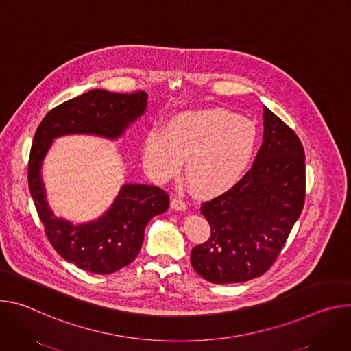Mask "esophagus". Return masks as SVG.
Returning <instances> with one entry per match:
<instances>
[{"mask_svg": "<svg viewBox=\"0 0 351 351\" xmlns=\"http://www.w3.org/2000/svg\"><path fill=\"white\" fill-rule=\"evenodd\" d=\"M171 207H172L173 210H176V211H184V210H186V203L183 202L182 198H178V197H175V198H172V202H171Z\"/></svg>", "mask_w": 351, "mask_h": 351, "instance_id": "34e87169", "label": "esophagus"}]
</instances>
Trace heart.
<instances>
[{
  "label": "heart",
  "instance_id": "b5f03b06",
  "mask_svg": "<svg viewBox=\"0 0 351 351\" xmlns=\"http://www.w3.org/2000/svg\"><path fill=\"white\" fill-rule=\"evenodd\" d=\"M260 141L250 119L223 108L173 115L162 133L149 132L141 144L145 169L160 182L184 175L195 194L217 197L233 189L253 164Z\"/></svg>",
  "mask_w": 351,
  "mask_h": 351
}]
</instances>
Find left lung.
I'll return each mask as SVG.
<instances>
[{
	"label": "left lung",
	"mask_w": 351,
	"mask_h": 351,
	"mask_svg": "<svg viewBox=\"0 0 351 351\" xmlns=\"http://www.w3.org/2000/svg\"><path fill=\"white\" fill-rule=\"evenodd\" d=\"M306 156L297 134L264 107L254 164L229 191L203 203L211 234L191 250L194 271L211 283H240L276 261L304 207Z\"/></svg>",
	"instance_id": "8db88e82"
}]
</instances>
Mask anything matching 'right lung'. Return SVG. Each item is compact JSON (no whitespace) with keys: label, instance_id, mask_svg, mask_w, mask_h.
I'll return each mask as SVG.
<instances>
[{"label":"right lung","instance_id":"add662e5","mask_svg":"<svg viewBox=\"0 0 351 351\" xmlns=\"http://www.w3.org/2000/svg\"><path fill=\"white\" fill-rule=\"evenodd\" d=\"M147 108V94L91 90L49 111L38 125L29 158L27 180L47 239L56 252L77 268L108 275L138 254L148 221L164 214L169 195L157 186L123 184L112 206L98 219L75 225L54 215L45 199L41 165L54 138L95 134L117 140Z\"/></svg>","mask_w":351,"mask_h":351}]
</instances>
